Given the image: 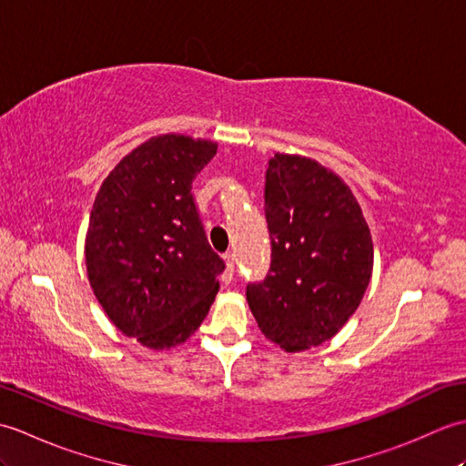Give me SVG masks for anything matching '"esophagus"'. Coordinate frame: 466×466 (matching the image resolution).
Returning a JSON list of instances; mask_svg holds the SVG:
<instances>
[{
    "label": "esophagus",
    "instance_id": "esophagus-1",
    "mask_svg": "<svg viewBox=\"0 0 466 466\" xmlns=\"http://www.w3.org/2000/svg\"><path fill=\"white\" fill-rule=\"evenodd\" d=\"M224 260H226V270H224V274H222V282H232V279H234V254H224Z\"/></svg>",
    "mask_w": 466,
    "mask_h": 466
}]
</instances>
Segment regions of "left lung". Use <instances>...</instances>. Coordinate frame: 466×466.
Returning <instances> with one entry per match:
<instances>
[{
  "label": "left lung",
  "instance_id": "left-lung-1",
  "mask_svg": "<svg viewBox=\"0 0 466 466\" xmlns=\"http://www.w3.org/2000/svg\"><path fill=\"white\" fill-rule=\"evenodd\" d=\"M272 262L246 286L258 329L286 352L332 339L369 289L372 238L339 176L304 156L274 154L264 186Z\"/></svg>",
  "mask_w": 466,
  "mask_h": 466
}]
</instances>
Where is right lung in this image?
I'll return each mask as SVG.
<instances>
[{"mask_svg": "<svg viewBox=\"0 0 466 466\" xmlns=\"http://www.w3.org/2000/svg\"><path fill=\"white\" fill-rule=\"evenodd\" d=\"M218 144L164 134L107 174L86 236L87 279L117 330L172 349L206 319L224 260L208 244L192 182Z\"/></svg>", "mask_w": 466, "mask_h": 466, "instance_id": "right-lung-1", "label": "right lung"}]
</instances>
